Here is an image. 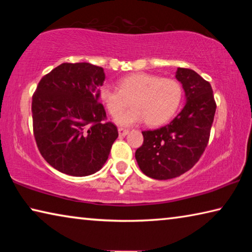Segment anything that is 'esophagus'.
Instances as JSON below:
<instances>
[{
  "instance_id": "obj_1",
  "label": "esophagus",
  "mask_w": 252,
  "mask_h": 252,
  "mask_svg": "<svg viewBox=\"0 0 252 252\" xmlns=\"http://www.w3.org/2000/svg\"><path fill=\"white\" fill-rule=\"evenodd\" d=\"M118 131H119V134H120L121 136H125V135H126L127 133H129V130L123 129V127H119Z\"/></svg>"
}]
</instances>
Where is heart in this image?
I'll return each instance as SVG.
<instances>
[{
    "label": "heart",
    "instance_id": "heart-1",
    "mask_svg": "<svg viewBox=\"0 0 252 252\" xmlns=\"http://www.w3.org/2000/svg\"><path fill=\"white\" fill-rule=\"evenodd\" d=\"M182 85L176 79L138 72L122 78L119 88L102 84L97 95L111 116H116L130 100L132 106L114 118L120 126H131L146 121L160 126L169 121L180 106Z\"/></svg>",
    "mask_w": 252,
    "mask_h": 252
}]
</instances>
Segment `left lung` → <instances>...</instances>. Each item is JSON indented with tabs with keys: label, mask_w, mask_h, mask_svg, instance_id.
Wrapping results in <instances>:
<instances>
[{
	"label": "left lung",
	"mask_w": 252,
	"mask_h": 252,
	"mask_svg": "<svg viewBox=\"0 0 252 252\" xmlns=\"http://www.w3.org/2000/svg\"><path fill=\"white\" fill-rule=\"evenodd\" d=\"M176 78L186 93L185 106L168 126L143 131V144L135 151L140 170L157 180L177 178L197 163L210 138L216 113L208 81L183 67H178Z\"/></svg>",
	"instance_id": "obj_1"
}]
</instances>
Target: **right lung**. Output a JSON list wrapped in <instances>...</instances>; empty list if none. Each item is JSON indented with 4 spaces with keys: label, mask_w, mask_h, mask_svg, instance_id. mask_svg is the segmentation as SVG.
<instances>
[{
    "label": "right lung",
    "mask_w": 252,
    "mask_h": 252,
    "mask_svg": "<svg viewBox=\"0 0 252 252\" xmlns=\"http://www.w3.org/2000/svg\"><path fill=\"white\" fill-rule=\"evenodd\" d=\"M104 79L103 69L91 63H62L41 79L34 92L36 146L60 172L90 176L108 160L119 133L112 122H104L106 113L99 102Z\"/></svg>",
    "instance_id": "1"
}]
</instances>
